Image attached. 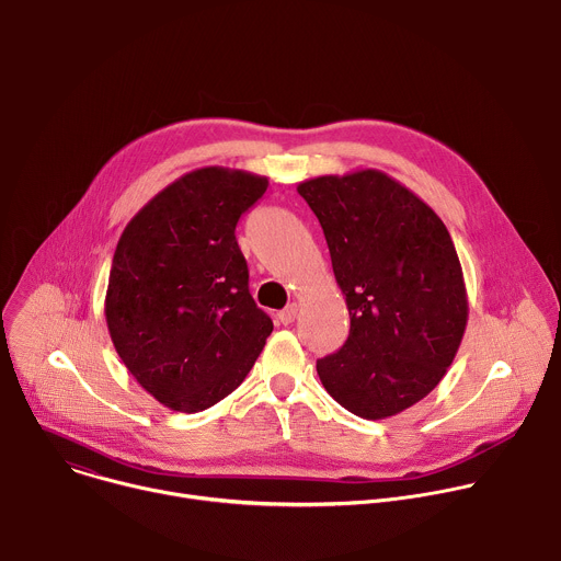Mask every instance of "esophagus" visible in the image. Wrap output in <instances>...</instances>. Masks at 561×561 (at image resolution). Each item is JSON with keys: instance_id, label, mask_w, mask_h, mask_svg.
<instances>
[{"instance_id": "obj_1", "label": "esophagus", "mask_w": 561, "mask_h": 561, "mask_svg": "<svg viewBox=\"0 0 561 561\" xmlns=\"http://www.w3.org/2000/svg\"><path fill=\"white\" fill-rule=\"evenodd\" d=\"M297 310H299V304L297 301H290L282 312H279V322L282 324H293L297 319Z\"/></svg>"}]
</instances>
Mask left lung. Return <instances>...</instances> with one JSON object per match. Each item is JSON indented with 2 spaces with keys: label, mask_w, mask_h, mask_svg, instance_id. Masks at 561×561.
I'll return each mask as SVG.
<instances>
[{
  "label": "left lung",
  "mask_w": 561,
  "mask_h": 561,
  "mask_svg": "<svg viewBox=\"0 0 561 561\" xmlns=\"http://www.w3.org/2000/svg\"><path fill=\"white\" fill-rule=\"evenodd\" d=\"M324 228L351 335L317 362L340 407L386 420L424 399L453 364L468 295L448 228L411 188L375 169L304 180Z\"/></svg>",
  "instance_id": "1"
}]
</instances>
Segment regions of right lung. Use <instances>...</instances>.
Segmentation results:
<instances>
[{"mask_svg":"<svg viewBox=\"0 0 561 561\" xmlns=\"http://www.w3.org/2000/svg\"><path fill=\"white\" fill-rule=\"evenodd\" d=\"M266 188L249 171L195 169L159 191L119 237L104 301L108 333L137 383L171 411L215 407L273 333L234 239L237 219Z\"/></svg>","mask_w":561,"mask_h":561,"instance_id":"obj_1","label":"right lung"}]
</instances>
